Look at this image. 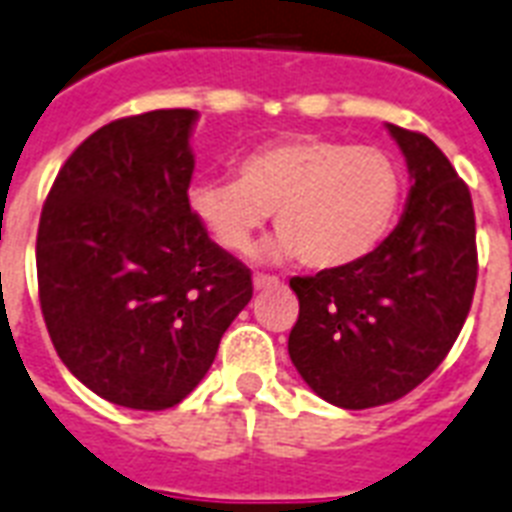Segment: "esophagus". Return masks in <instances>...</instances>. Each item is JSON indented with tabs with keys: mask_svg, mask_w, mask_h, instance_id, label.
<instances>
[{
	"mask_svg": "<svg viewBox=\"0 0 512 512\" xmlns=\"http://www.w3.org/2000/svg\"><path fill=\"white\" fill-rule=\"evenodd\" d=\"M280 280H277L275 275H253V288L256 291H261V288H272V285H277Z\"/></svg>",
	"mask_w": 512,
	"mask_h": 512,
	"instance_id": "esophagus-1",
	"label": "esophagus"
}]
</instances>
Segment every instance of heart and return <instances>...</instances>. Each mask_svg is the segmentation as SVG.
I'll return each instance as SVG.
<instances>
[{
  "label": "heart",
  "mask_w": 512,
  "mask_h": 512,
  "mask_svg": "<svg viewBox=\"0 0 512 512\" xmlns=\"http://www.w3.org/2000/svg\"><path fill=\"white\" fill-rule=\"evenodd\" d=\"M403 197L398 162L379 146L296 136L245 154L232 178L197 181L189 211L213 243L245 253L275 211L269 256L310 269H344L390 235Z\"/></svg>",
  "instance_id": "obj_1"
}]
</instances>
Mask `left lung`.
I'll return each instance as SVG.
<instances>
[{
    "label": "left lung",
    "instance_id": "1",
    "mask_svg": "<svg viewBox=\"0 0 512 512\" xmlns=\"http://www.w3.org/2000/svg\"><path fill=\"white\" fill-rule=\"evenodd\" d=\"M387 130L411 178L398 227L352 267L291 277L293 366L312 392L352 411L403 398L441 366L478 277L470 189L425 133Z\"/></svg>",
    "mask_w": 512,
    "mask_h": 512
}]
</instances>
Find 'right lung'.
<instances>
[{
  "instance_id": "right-lung-1",
  "label": "right lung",
  "mask_w": 512,
  "mask_h": 512,
  "mask_svg": "<svg viewBox=\"0 0 512 512\" xmlns=\"http://www.w3.org/2000/svg\"><path fill=\"white\" fill-rule=\"evenodd\" d=\"M194 122V109H157L95 130L39 219V304L58 358L138 411L181 403L253 296L251 269L189 211Z\"/></svg>"
}]
</instances>
